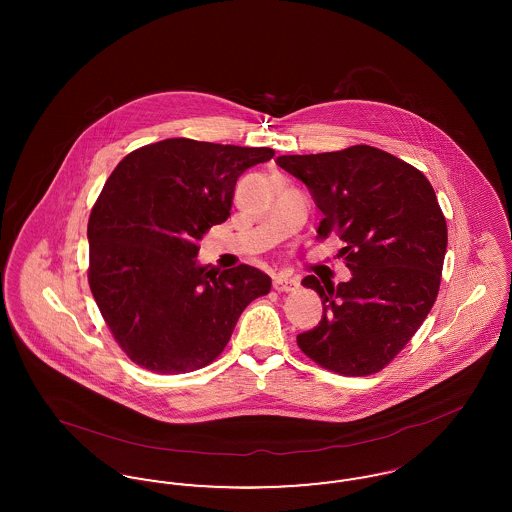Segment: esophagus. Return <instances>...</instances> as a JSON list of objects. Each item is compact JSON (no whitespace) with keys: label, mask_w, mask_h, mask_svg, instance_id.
I'll use <instances>...</instances> for the list:
<instances>
[{"label":"esophagus","mask_w":512,"mask_h":512,"mask_svg":"<svg viewBox=\"0 0 512 512\" xmlns=\"http://www.w3.org/2000/svg\"><path fill=\"white\" fill-rule=\"evenodd\" d=\"M297 286H299V280H297V278L284 276V274L276 276V278H274V284H272V288L278 293L293 292V290H297Z\"/></svg>","instance_id":"esophagus-1"}]
</instances>
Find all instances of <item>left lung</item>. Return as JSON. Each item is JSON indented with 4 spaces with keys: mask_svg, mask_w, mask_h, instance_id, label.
Here are the masks:
<instances>
[{
    "mask_svg": "<svg viewBox=\"0 0 512 512\" xmlns=\"http://www.w3.org/2000/svg\"><path fill=\"white\" fill-rule=\"evenodd\" d=\"M276 163L299 178L324 219L318 240L336 234L351 280L338 286L305 276L320 295L317 328L299 334V349L343 376L380 372L411 341L436 303L447 249V224L428 178L372 146Z\"/></svg>",
    "mask_w": 512,
    "mask_h": 512,
    "instance_id": "obj_1",
    "label": "left lung"
}]
</instances>
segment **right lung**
<instances>
[{
  "label": "right lung",
  "instance_id": "obj_1",
  "mask_svg": "<svg viewBox=\"0 0 512 512\" xmlns=\"http://www.w3.org/2000/svg\"><path fill=\"white\" fill-rule=\"evenodd\" d=\"M270 147L169 138L128 153L88 220V282L126 357L157 374H184L224 351L245 307L270 292L249 265L195 263L203 234L230 217L238 178Z\"/></svg>",
  "mask_w": 512,
  "mask_h": 512
}]
</instances>
